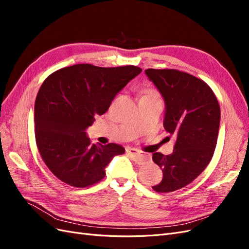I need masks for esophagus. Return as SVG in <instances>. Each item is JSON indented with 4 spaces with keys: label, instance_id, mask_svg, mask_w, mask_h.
I'll use <instances>...</instances> for the list:
<instances>
[{
    "label": "esophagus",
    "instance_id": "esophagus-1",
    "mask_svg": "<svg viewBox=\"0 0 249 249\" xmlns=\"http://www.w3.org/2000/svg\"><path fill=\"white\" fill-rule=\"evenodd\" d=\"M126 154L131 157V159L137 164H141L143 161L145 160V157L143 156L138 149L136 148H127Z\"/></svg>",
    "mask_w": 249,
    "mask_h": 249
}]
</instances>
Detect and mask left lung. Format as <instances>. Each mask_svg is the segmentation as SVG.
Returning <instances> with one entry per match:
<instances>
[{"label": "left lung", "instance_id": "obj_1", "mask_svg": "<svg viewBox=\"0 0 249 249\" xmlns=\"http://www.w3.org/2000/svg\"><path fill=\"white\" fill-rule=\"evenodd\" d=\"M165 103L163 125L176 139L170 155L153 154L163 171L157 192H172L190 184L212 159L220 124V107L205 82L176 70L145 71Z\"/></svg>", "mask_w": 249, "mask_h": 249}]
</instances>
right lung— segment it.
<instances>
[{
	"mask_svg": "<svg viewBox=\"0 0 249 249\" xmlns=\"http://www.w3.org/2000/svg\"><path fill=\"white\" fill-rule=\"evenodd\" d=\"M142 71L140 67L76 64L42 83L34 107L35 138L42 160L62 182L85 188L100 182L124 148L92 144L86 130L106 112L116 94Z\"/></svg>",
	"mask_w": 249,
	"mask_h": 249,
	"instance_id": "add662e5",
	"label": "right lung"
}]
</instances>
